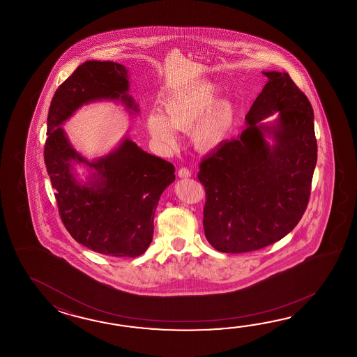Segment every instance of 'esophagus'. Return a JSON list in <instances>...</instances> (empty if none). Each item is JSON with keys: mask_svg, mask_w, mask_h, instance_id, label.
<instances>
[{"mask_svg": "<svg viewBox=\"0 0 357 357\" xmlns=\"http://www.w3.org/2000/svg\"><path fill=\"white\" fill-rule=\"evenodd\" d=\"M178 176H180L181 178H189V177H191V171H189L188 168H180V169H178Z\"/></svg>", "mask_w": 357, "mask_h": 357, "instance_id": "1", "label": "esophagus"}]
</instances>
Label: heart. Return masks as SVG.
<instances>
[{"label":"heart","instance_id":"1","mask_svg":"<svg viewBox=\"0 0 357 357\" xmlns=\"http://www.w3.org/2000/svg\"><path fill=\"white\" fill-rule=\"evenodd\" d=\"M220 84L203 80L180 91L165 103V116L151 112L146 128L157 142L174 145L177 130H190L197 146L212 151L227 140L235 128L236 108L228 99H220Z\"/></svg>","mask_w":357,"mask_h":357}]
</instances>
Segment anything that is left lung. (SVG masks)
<instances>
[{
  "label": "left lung",
  "mask_w": 357,
  "mask_h": 357,
  "mask_svg": "<svg viewBox=\"0 0 357 357\" xmlns=\"http://www.w3.org/2000/svg\"><path fill=\"white\" fill-rule=\"evenodd\" d=\"M263 75L268 83L245 116V130L200 162L205 237L220 252L280 241L296 227L310 197L318 157L312 107L287 73ZM273 114L275 121L262 122Z\"/></svg>",
  "instance_id": "1"
}]
</instances>
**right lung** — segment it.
Here are the masks:
<instances>
[{"mask_svg": "<svg viewBox=\"0 0 357 357\" xmlns=\"http://www.w3.org/2000/svg\"><path fill=\"white\" fill-rule=\"evenodd\" d=\"M129 89V70L121 63L91 60L76 68L50 106L45 163L61 220L75 241L103 255L135 258L152 243L154 213L162 192L175 181L174 165L128 137L111 152L88 160L61 126L97 100L121 102L137 114ZM77 164L89 168L85 181L77 177Z\"/></svg>", "mask_w": 357, "mask_h": 357, "instance_id": "add662e5", "label": "right lung"}]
</instances>
